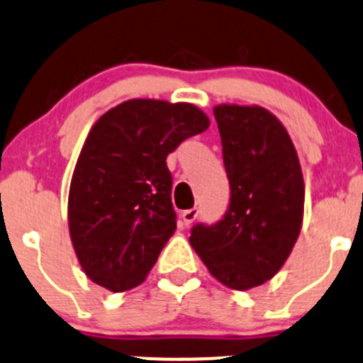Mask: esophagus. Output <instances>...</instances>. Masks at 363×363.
<instances>
[{
  "mask_svg": "<svg viewBox=\"0 0 363 363\" xmlns=\"http://www.w3.org/2000/svg\"><path fill=\"white\" fill-rule=\"evenodd\" d=\"M196 216H199V209H195V207H193V209L182 211V213H181V221H182V225H186V227H189V225H191L193 221L196 220Z\"/></svg>",
  "mask_w": 363,
  "mask_h": 363,
  "instance_id": "obj_1",
  "label": "esophagus"
}]
</instances>
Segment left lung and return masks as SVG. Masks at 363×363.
Masks as SVG:
<instances>
[{"mask_svg":"<svg viewBox=\"0 0 363 363\" xmlns=\"http://www.w3.org/2000/svg\"><path fill=\"white\" fill-rule=\"evenodd\" d=\"M230 182L223 220L195 225L189 242L211 275L234 291L271 280L303 223L305 182L289 133L262 106H214Z\"/></svg>","mask_w":363,"mask_h":363,"instance_id":"8db88e82","label":"left lung"}]
</instances>
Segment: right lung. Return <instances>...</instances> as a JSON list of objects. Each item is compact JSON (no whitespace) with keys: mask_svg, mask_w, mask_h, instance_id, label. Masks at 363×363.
I'll return each instance as SVG.
<instances>
[{"mask_svg":"<svg viewBox=\"0 0 363 363\" xmlns=\"http://www.w3.org/2000/svg\"><path fill=\"white\" fill-rule=\"evenodd\" d=\"M189 103L129 99L101 115L69 189V232L84 275L124 293L140 286L175 232L167 156L209 128Z\"/></svg>","mask_w":363,"mask_h":363,"instance_id":"add662e5","label":"right lung"}]
</instances>
